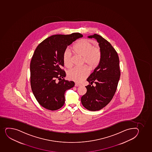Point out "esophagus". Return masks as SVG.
Segmentation results:
<instances>
[{"label": "esophagus", "mask_w": 152, "mask_h": 152, "mask_svg": "<svg viewBox=\"0 0 152 152\" xmlns=\"http://www.w3.org/2000/svg\"><path fill=\"white\" fill-rule=\"evenodd\" d=\"M80 86H81V84H80L77 83L75 84V86L79 87Z\"/></svg>", "instance_id": "34e87169"}]
</instances>
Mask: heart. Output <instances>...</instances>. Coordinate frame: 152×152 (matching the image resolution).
Masks as SVG:
<instances>
[{
	"label": "heart",
	"instance_id": "obj_1",
	"mask_svg": "<svg viewBox=\"0 0 152 152\" xmlns=\"http://www.w3.org/2000/svg\"><path fill=\"white\" fill-rule=\"evenodd\" d=\"M72 51L76 55L82 57V64H86L90 70L97 66L101 59V52L98 47H94L93 44L87 39L80 40L72 48ZM64 64L67 68L72 65V54L67 49L63 54ZM88 69L85 66L74 68L69 71L67 76L69 79L77 82L82 81L88 75Z\"/></svg>",
	"mask_w": 152,
	"mask_h": 152
}]
</instances>
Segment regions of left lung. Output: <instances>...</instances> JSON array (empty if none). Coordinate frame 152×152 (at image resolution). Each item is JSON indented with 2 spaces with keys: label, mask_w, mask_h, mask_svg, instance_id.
<instances>
[{
  "label": "left lung",
  "mask_w": 152,
  "mask_h": 152,
  "mask_svg": "<svg viewBox=\"0 0 152 152\" xmlns=\"http://www.w3.org/2000/svg\"><path fill=\"white\" fill-rule=\"evenodd\" d=\"M99 43L101 59L97 67L88 77L90 83L86 87V93L82 96L83 106L90 111H97L110 103L116 92L121 76L119 57L115 50L107 40L98 34L88 36ZM95 86H91L93 83Z\"/></svg>",
  "instance_id": "8db88e82"
}]
</instances>
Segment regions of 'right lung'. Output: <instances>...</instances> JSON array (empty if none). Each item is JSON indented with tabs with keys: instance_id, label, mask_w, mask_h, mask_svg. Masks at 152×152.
Listing matches in <instances>:
<instances>
[{
	"instance_id": "obj_1",
	"label": "right lung",
	"mask_w": 152,
	"mask_h": 152,
	"mask_svg": "<svg viewBox=\"0 0 152 152\" xmlns=\"http://www.w3.org/2000/svg\"><path fill=\"white\" fill-rule=\"evenodd\" d=\"M83 35L80 33L56 34L37 47L30 64L31 85L35 98L41 106L50 110H59L65 103V92L75 85L64 79L66 73L63 54L68 46ZM59 80L58 82L57 79Z\"/></svg>"
}]
</instances>
